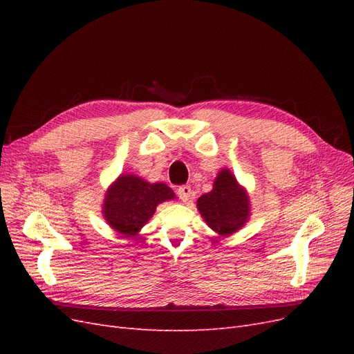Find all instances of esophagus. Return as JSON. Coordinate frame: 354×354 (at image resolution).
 I'll use <instances>...</instances> for the list:
<instances>
[{
    "label": "esophagus",
    "instance_id": "1",
    "mask_svg": "<svg viewBox=\"0 0 354 354\" xmlns=\"http://www.w3.org/2000/svg\"><path fill=\"white\" fill-rule=\"evenodd\" d=\"M177 194H178V196H180V199L181 201H189L190 199V196H192V189H190V186L189 185H183V186H180L178 187V190H177Z\"/></svg>",
    "mask_w": 354,
    "mask_h": 354
}]
</instances>
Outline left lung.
<instances>
[{"mask_svg":"<svg viewBox=\"0 0 354 354\" xmlns=\"http://www.w3.org/2000/svg\"><path fill=\"white\" fill-rule=\"evenodd\" d=\"M198 209L208 226L224 236L239 230L250 216L248 196L229 169H223L214 189L198 199Z\"/></svg>","mask_w":354,"mask_h":354,"instance_id":"obj_1","label":"left lung"}]
</instances>
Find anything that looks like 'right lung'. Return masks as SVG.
<instances>
[{
	"instance_id": "obj_1",
	"label": "right lung",
	"mask_w": 354,
	"mask_h": 354,
	"mask_svg": "<svg viewBox=\"0 0 354 354\" xmlns=\"http://www.w3.org/2000/svg\"><path fill=\"white\" fill-rule=\"evenodd\" d=\"M174 192L164 183H147L125 174L109 187L103 203L106 221L125 236H134L153 216L160 202L173 199Z\"/></svg>"
}]
</instances>
